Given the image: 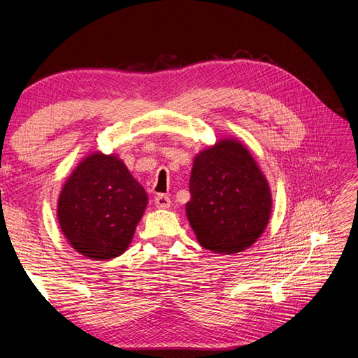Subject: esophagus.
I'll return each mask as SVG.
<instances>
[{
    "mask_svg": "<svg viewBox=\"0 0 358 358\" xmlns=\"http://www.w3.org/2000/svg\"><path fill=\"white\" fill-rule=\"evenodd\" d=\"M155 206L158 209H169L171 206V200L166 194H158L155 197Z\"/></svg>",
    "mask_w": 358,
    "mask_h": 358,
    "instance_id": "obj_1",
    "label": "esophagus"
}]
</instances>
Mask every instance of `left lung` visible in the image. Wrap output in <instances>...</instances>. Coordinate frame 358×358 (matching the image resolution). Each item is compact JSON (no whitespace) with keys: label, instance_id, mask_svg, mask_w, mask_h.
Returning a JSON list of instances; mask_svg holds the SVG:
<instances>
[{"label":"left lung","instance_id":"obj_1","mask_svg":"<svg viewBox=\"0 0 358 358\" xmlns=\"http://www.w3.org/2000/svg\"><path fill=\"white\" fill-rule=\"evenodd\" d=\"M187 218L199 243L231 255L252 246L272 215V191L249 149L225 137L194 157Z\"/></svg>","mask_w":358,"mask_h":358}]
</instances>
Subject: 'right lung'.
Returning a JSON list of instances; mask_svg holds the SVG:
<instances>
[{"label":"right lung","instance_id":"add662e5","mask_svg":"<svg viewBox=\"0 0 358 358\" xmlns=\"http://www.w3.org/2000/svg\"><path fill=\"white\" fill-rule=\"evenodd\" d=\"M148 206L145 188L116 154L86 155L59 192V229L80 255L110 259L122 255Z\"/></svg>","mask_w":358,"mask_h":358}]
</instances>
